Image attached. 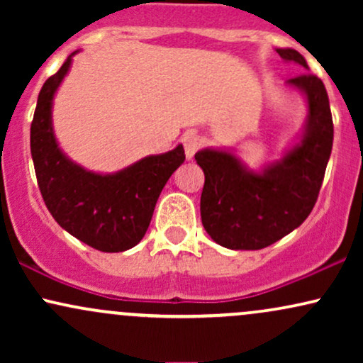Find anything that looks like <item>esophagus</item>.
I'll return each mask as SVG.
<instances>
[{"mask_svg": "<svg viewBox=\"0 0 363 363\" xmlns=\"http://www.w3.org/2000/svg\"><path fill=\"white\" fill-rule=\"evenodd\" d=\"M181 141H182V147H184L187 158H193L194 153L201 148V143H203L201 138H199V135H196V133H193V131L186 133V135L182 136Z\"/></svg>", "mask_w": 363, "mask_h": 363, "instance_id": "esophagus-1", "label": "esophagus"}]
</instances>
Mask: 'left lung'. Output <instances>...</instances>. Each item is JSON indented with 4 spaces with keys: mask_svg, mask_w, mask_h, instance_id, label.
<instances>
[{
    "mask_svg": "<svg viewBox=\"0 0 363 363\" xmlns=\"http://www.w3.org/2000/svg\"><path fill=\"white\" fill-rule=\"evenodd\" d=\"M281 60L309 69L295 49H277ZM289 85L301 89L309 104L306 135L281 162L261 174L251 172L235 155L201 150L194 155L205 172L201 222L216 244L257 251L302 225L311 215L323 186L333 148V118L320 78L301 73Z\"/></svg>",
    "mask_w": 363,
    "mask_h": 363,
    "instance_id": "8db88e82",
    "label": "left lung"
}]
</instances>
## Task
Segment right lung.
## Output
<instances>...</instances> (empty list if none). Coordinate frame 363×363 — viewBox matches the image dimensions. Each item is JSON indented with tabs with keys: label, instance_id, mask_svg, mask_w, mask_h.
<instances>
[{
	"label": "right lung",
	"instance_id": "1",
	"mask_svg": "<svg viewBox=\"0 0 363 363\" xmlns=\"http://www.w3.org/2000/svg\"><path fill=\"white\" fill-rule=\"evenodd\" d=\"M72 56L45 80L37 99L30 126L37 184L52 218L66 232L97 251L123 252L147 234L158 196L186 160L184 148L179 145L164 155L145 157L107 176L89 172L68 160L54 138L51 106Z\"/></svg>",
	"mask_w": 363,
	"mask_h": 363
}]
</instances>
